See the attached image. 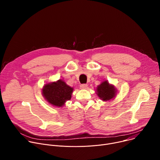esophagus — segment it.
<instances>
[{"label":"esophagus","mask_w":160,"mask_h":160,"mask_svg":"<svg viewBox=\"0 0 160 160\" xmlns=\"http://www.w3.org/2000/svg\"><path fill=\"white\" fill-rule=\"evenodd\" d=\"M88 87V85L86 84V83H83V84H81L80 85V88H82V89H85L87 88Z\"/></svg>","instance_id":"1"}]
</instances>
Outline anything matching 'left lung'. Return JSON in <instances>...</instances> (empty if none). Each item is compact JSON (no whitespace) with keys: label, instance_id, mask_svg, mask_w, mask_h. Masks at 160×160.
Instances as JSON below:
<instances>
[{"label":"left lung","instance_id":"left-lung-1","mask_svg":"<svg viewBox=\"0 0 160 160\" xmlns=\"http://www.w3.org/2000/svg\"><path fill=\"white\" fill-rule=\"evenodd\" d=\"M98 96L103 101H109L115 97L116 90L113 85H109L107 81L101 83L97 88Z\"/></svg>","mask_w":160,"mask_h":160}]
</instances>
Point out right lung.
I'll return each instance as SVG.
<instances>
[{
	"mask_svg": "<svg viewBox=\"0 0 160 160\" xmlns=\"http://www.w3.org/2000/svg\"><path fill=\"white\" fill-rule=\"evenodd\" d=\"M73 90L64 81L59 80L45 85L42 89V94L51 104L61 107L66 101L70 100Z\"/></svg>",
	"mask_w": 160,
	"mask_h": 160,
	"instance_id": "right-lung-1",
	"label": "right lung"
}]
</instances>
